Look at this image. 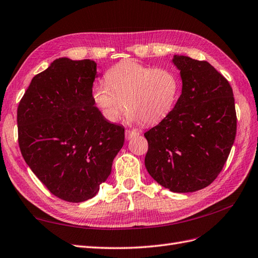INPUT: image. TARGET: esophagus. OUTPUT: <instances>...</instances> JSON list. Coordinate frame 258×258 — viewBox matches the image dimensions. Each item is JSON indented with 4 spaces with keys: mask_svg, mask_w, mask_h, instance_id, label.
Instances as JSON below:
<instances>
[{
    "mask_svg": "<svg viewBox=\"0 0 258 258\" xmlns=\"http://www.w3.org/2000/svg\"><path fill=\"white\" fill-rule=\"evenodd\" d=\"M137 135H138V132H136L134 130H126V131H125V138H126L127 141L136 137Z\"/></svg>",
    "mask_w": 258,
    "mask_h": 258,
    "instance_id": "obj_1",
    "label": "esophagus"
}]
</instances>
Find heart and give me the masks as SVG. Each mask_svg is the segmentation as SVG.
Instances as JSON below:
<instances>
[{
	"label": "heart",
	"mask_w": 258,
	"mask_h": 258,
	"mask_svg": "<svg viewBox=\"0 0 258 258\" xmlns=\"http://www.w3.org/2000/svg\"><path fill=\"white\" fill-rule=\"evenodd\" d=\"M106 83L92 88V99L110 122L120 120L125 109L130 120L153 125L170 114L178 99L180 83L176 73L153 68L134 60L112 66L105 75Z\"/></svg>",
	"instance_id": "heart-1"
}]
</instances>
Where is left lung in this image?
I'll use <instances>...</instances> for the list:
<instances>
[{
    "instance_id": "8db88e82",
    "label": "left lung",
    "mask_w": 258,
    "mask_h": 258,
    "mask_svg": "<svg viewBox=\"0 0 258 258\" xmlns=\"http://www.w3.org/2000/svg\"><path fill=\"white\" fill-rule=\"evenodd\" d=\"M181 95L165 119L145 137V165L151 177L173 192L203 189L223 170L237 133L229 82L208 61L174 55Z\"/></svg>"
}]
</instances>
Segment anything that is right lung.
I'll return each mask as SVG.
<instances>
[{
  "label": "right lung",
  "instance_id": "1",
  "mask_svg": "<svg viewBox=\"0 0 258 258\" xmlns=\"http://www.w3.org/2000/svg\"><path fill=\"white\" fill-rule=\"evenodd\" d=\"M97 77L93 60L58 58L32 79L17 110L26 163L68 202L98 194L124 144V127L106 120L92 99Z\"/></svg>",
  "mask_w": 258,
  "mask_h": 258
}]
</instances>
